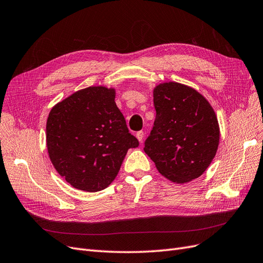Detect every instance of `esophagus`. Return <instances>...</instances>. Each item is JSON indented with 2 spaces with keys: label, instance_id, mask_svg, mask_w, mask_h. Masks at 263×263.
I'll return each instance as SVG.
<instances>
[{
  "label": "esophagus",
  "instance_id": "obj_1",
  "mask_svg": "<svg viewBox=\"0 0 263 263\" xmlns=\"http://www.w3.org/2000/svg\"><path fill=\"white\" fill-rule=\"evenodd\" d=\"M135 137H137V139L142 142L143 141V138H144V132L143 131H139L137 132V134H135Z\"/></svg>",
  "mask_w": 263,
  "mask_h": 263
}]
</instances>
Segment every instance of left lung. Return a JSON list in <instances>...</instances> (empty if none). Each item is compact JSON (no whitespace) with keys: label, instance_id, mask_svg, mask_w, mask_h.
<instances>
[{"label":"left lung","instance_id":"left-lung-1","mask_svg":"<svg viewBox=\"0 0 263 263\" xmlns=\"http://www.w3.org/2000/svg\"><path fill=\"white\" fill-rule=\"evenodd\" d=\"M153 97L156 118L144 152L168 180L185 183L197 179L218 148L214 109L199 91L176 82L158 84Z\"/></svg>","mask_w":263,"mask_h":263}]
</instances>
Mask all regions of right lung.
I'll return each instance as SVG.
<instances>
[{
    "mask_svg": "<svg viewBox=\"0 0 263 263\" xmlns=\"http://www.w3.org/2000/svg\"><path fill=\"white\" fill-rule=\"evenodd\" d=\"M115 98V88L89 86L50 110L48 154L59 175L75 189L97 192L107 188L128 149L139 146Z\"/></svg>",
    "mask_w": 263,
    "mask_h": 263,
    "instance_id": "obj_1",
    "label": "right lung"
}]
</instances>
